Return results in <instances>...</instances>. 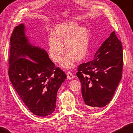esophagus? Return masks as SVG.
Wrapping results in <instances>:
<instances>
[{"mask_svg":"<svg viewBox=\"0 0 133 133\" xmlns=\"http://www.w3.org/2000/svg\"><path fill=\"white\" fill-rule=\"evenodd\" d=\"M66 74L67 75V79H72L75 77L74 75L72 74L71 72L70 71H67Z\"/></svg>","mask_w":133,"mask_h":133,"instance_id":"1","label":"esophagus"}]
</instances>
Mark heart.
<instances>
[{"mask_svg": "<svg viewBox=\"0 0 133 133\" xmlns=\"http://www.w3.org/2000/svg\"><path fill=\"white\" fill-rule=\"evenodd\" d=\"M90 43L89 31L87 28L70 21L58 24L52 30L47 43V52L55 62L61 61L65 52L67 53L62 61L66 68H71L74 61L81 62L87 56Z\"/></svg>", "mask_w": 133, "mask_h": 133, "instance_id": "heart-1", "label": "heart"}]
</instances>
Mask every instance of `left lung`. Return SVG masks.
<instances>
[{
	"label": "left lung",
	"mask_w": 133,
	"mask_h": 133,
	"mask_svg": "<svg viewBox=\"0 0 133 133\" xmlns=\"http://www.w3.org/2000/svg\"><path fill=\"white\" fill-rule=\"evenodd\" d=\"M123 58L122 43L113 32L96 52L94 59L78 67L77 76L87 108L103 107L112 100L122 78Z\"/></svg>",
	"instance_id": "1"
}]
</instances>
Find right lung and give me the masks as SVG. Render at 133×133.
I'll return each mask as SVG.
<instances>
[{
    "label": "right lung",
    "mask_w": 133,
    "mask_h": 133,
    "mask_svg": "<svg viewBox=\"0 0 133 133\" xmlns=\"http://www.w3.org/2000/svg\"><path fill=\"white\" fill-rule=\"evenodd\" d=\"M9 75L11 84L31 112L46 116L54 112L59 88L67 75L44 49L33 45L25 26L14 28L10 38Z\"/></svg>",
    "instance_id": "obj_1"
}]
</instances>
